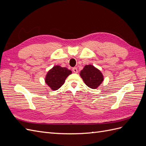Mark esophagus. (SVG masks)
<instances>
[{
	"label": "esophagus",
	"mask_w": 146,
	"mask_h": 146,
	"mask_svg": "<svg viewBox=\"0 0 146 146\" xmlns=\"http://www.w3.org/2000/svg\"><path fill=\"white\" fill-rule=\"evenodd\" d=\"M72 70H73L74 73H77L78 72V70H77V68H73Z\"/></svg>",
	"instance_id": "obj_1"
}]
</instances>
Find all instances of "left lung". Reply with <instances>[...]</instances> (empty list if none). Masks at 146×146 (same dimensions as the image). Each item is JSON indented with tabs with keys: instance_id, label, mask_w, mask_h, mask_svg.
Instances as JSON below:
<instances>
[{
	"instance_id": "obj_1",
	"label": "left lung",
	"mask_w": 146,
	"mask_h": 146,
	"mask_svg": "<svg viewBox=\"0 0 146 146\" xmlns=\"http://www.w3.org/2000/svg\"><path fill=\"white\" fill-rule=\"evenodd\" d=\"M80 76L86 85L92 89H96L104 81L103 74L92 65H86L82 70Z\"/></svg>"
}]
</instances>
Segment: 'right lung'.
Wrapping results in <instances>:
<instances>
[{"mask_svg":"<svg viewBox=\"0 0 146 146\" xmlns=\"http://www.w3.org/2000/svg\"><path fill=\"white\" fill-rule=\"evenodd\" d=\"M71 74V70L68 68L55 66L47 73L45 78L46 83L52 90H57L63 85L66 78Z\"/></svg>","mask_w":146,"mask_h":146,"instance_id":"obj_1","label":"right lung"}]
</instances>
